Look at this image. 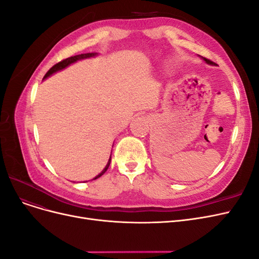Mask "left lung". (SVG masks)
I'll list each match as a JSON object with an SVG mask.
<instances>
[{"label":"left lung","instance_id":"1","mask_svg":"<svg viewBox=\"0 0 259 259\" xmlns=\"http://www.w3.org/2000/svg\"><path fill=\"white\" fill-rule=\"evenodd\" d=\"M203 59H204V60H205V61L207 62V64H209V65H215L213 61H211V60H209V59H207V58H205V57H203Z\"/></svg>","mask_w":259,"mask_h":259}]
</instances>
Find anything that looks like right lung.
<instances>
[{"mask_svg": "<svg viewBox=\"0 0 259 259\" xmlns=\"http://www.w3.org/2000/svg\"><path fill=\"white\" fill-rule=\"evenodd\" d=\"M97 53H88V54H81V55H75V56H72V57H69V58H67V59H64V60H61V61H59L58 64H56V65H54L48 72H46V74L44 75V77L43 79H46V77L48 76H50L51 74H53V73H55V72H57V71H59V70H61V69H64V68H66L67 66H69L70 64H72V62H75L76 60H80V59H84V58H89V57H93V56H95ZM110 162H111V156H110V159H109V161H108V163H107V165H106V167L103 169V171H101V173L99 174V175H97L95 178L94 179H97V178H99L101 175H104L105 173H106V170L108 169V167H109V165H110Z\"/></svg>", "mask_w": 259, "mask_h": 259, "instance_id": "right-lung-1", "label": "right lung"}]
</instances>
